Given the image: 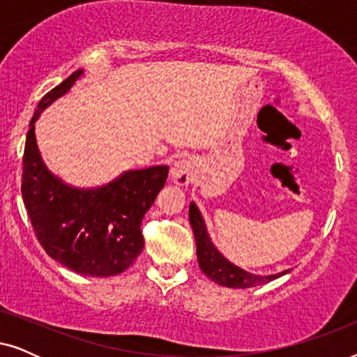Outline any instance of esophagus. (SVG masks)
<instances>
[{"label":"esophagus","instance_id":"esophagus-1","mask_svg":"<svg viewBox=\"0 0 357 357\" xmlns=\"http://www.w3.org/2000/svg\"><path fill=\"white\" fill-rule=\"evenodd\" d=\"M172 182L177 185H188L193 178V162L190 159H180L170 169Z\"/></svg>","mask_w":357,"mask_h":357}]
</instances>
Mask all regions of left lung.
I'll list each match as a JSON object with an SVG mask.
<instances>
[{
    "mask_svg": "<svg viewBox=\"0 0 357 357\" xmlns=\"http://www.w3.org/2000/svg\"><path fill=\"white\" fill-rule=\"evenodd\" d=\"M190 222H192L193 232H195V241H197V255H198V265L202 268L204 275L211 278L218 284L226 286V287H236V289H245V287H253L266 284L276 278L286 275L287 271L278 273V275L271 276H260V275H252L237 268L232 263H229L216 248H214L211 238H209L206 232V226L199 214L197 204H190Z\"/></svg>",
    "mask_w": 357,
    "mask_h": 357,
    "instance_id": "1",
    "label": "left lung"
}]
</instances>
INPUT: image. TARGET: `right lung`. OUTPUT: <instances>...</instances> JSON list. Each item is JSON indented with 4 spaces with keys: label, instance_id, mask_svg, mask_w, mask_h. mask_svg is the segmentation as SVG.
<instances>
[{
    "label": "right lung",
    "instance_id": "obj_1",
    "mask_svg": "<svg viewBox=\"0 0 357 357\" xmlns=\"http://www.w3.org/2000/svg\"><path fill=\"white\" fill-rule=\"evenodd\" d=\"M68 76L38 102L22 158V198L36 236L48 255L84 276H115L144 247L141 221L162 190L169 167L130 170L96 190H77L48 172L38 154L33 121L81 76Z\"/></svg>",
    "mask_w": 357,
    "mask_h": 357
}]
</instances>
